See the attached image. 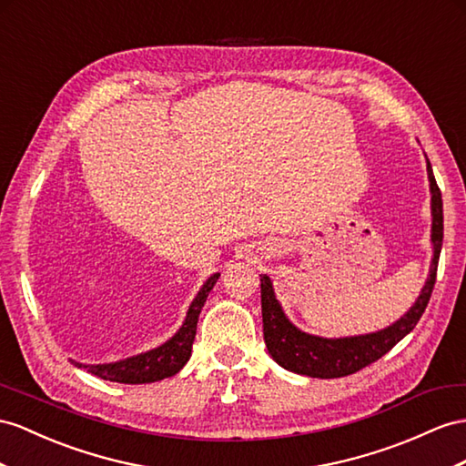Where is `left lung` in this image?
<instances>
[{
    "label": "left lung",
    "mask_w": 466,
    "mask_h": 466,
    "mask_svg": "<svg viewBox=\"0 0 466 466\" xmlns=\"http://www.w3.org/2000/svg\"><path fill=\"white\" fill-rule=\"evenodd\" d=\"M427 175L431 183V210H433V261L431 271L421 295L415 305L391 327L372 332V335L350 337V339H320L301 332L293 327L283 315L281 305L273 295L271 281L261 276V317H264V340L269 354L279 366L291 370L295 374L311 378H342L358 372L378 358L390 352L396 344L415 329L417 320L425 313V307L431 299L433 285L437 278V264L441 246H443V200L435 181L431 163L427 161Z\"/></svg>",
    "instance_id": "obj_1"
}]
</instances>
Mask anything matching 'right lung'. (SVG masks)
Here are the masks:
<instances>
[{
    "label": "right lung",
    "mask_w": 466,
    "mask_h": 466,
    "mask_svg": "<svg viewBox=\"0 0 466 466\" xmlns=\"http://www.w3.org/2000/svg\"><path fill=\"white\" fill-rule=\"evenodd\" d=\"M218 278L220 273H214V276L207 279V283L202 285V289L195 297V301L190 303L183 327L178 329V332L171 340L161 344L159 349L126 358V360H119L114 364H96V366H82L78 362L75 364L78 368H86L94 376L108 381H119V384H151V381H159L163 378L175 376L190 358V350H193V342L197 335L198 315L202 311V307H205L207 297Z\"/></svg>",
    "instance_id": "1"
}]
</instances>
